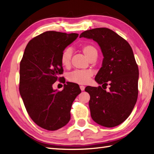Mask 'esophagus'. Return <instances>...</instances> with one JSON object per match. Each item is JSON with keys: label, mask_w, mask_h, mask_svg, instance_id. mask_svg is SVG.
Segmentation results:
<instances>
[{"label": "esophagus", "mask_w": 154, "mask_h": 154, "mask_svg": "<svg viewBox=\"0 0 154 154\" xmlns=\"http://www.w3.org/2000/svg\"><path fill=\"white\" fill-rule=\"evenodd\" d=\"M80 88H81V90L82 91H83L85 90V86H83V85H81V86H80Z\"/></svg>", "instance_id": "esophagus-1"}]
</instances>
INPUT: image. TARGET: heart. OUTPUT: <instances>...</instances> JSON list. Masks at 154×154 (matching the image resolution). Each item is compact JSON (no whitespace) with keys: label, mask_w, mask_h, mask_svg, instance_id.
Wrapping results in <instances>:
<instances>
[{"label":"heart","mask_w":154,"mask_h":154,"mask_svg":"<svg viewBox=\"0 0 154 154\" xmlns=\"http://www.w3.org/2000/svg\"><path fill=\"white\" fill-rule=\"evenodd\" d=\"M81 51L88 60L93 57H97V49L92 45L87 44L83 45L81 48ZM71 56H72V52L71 49L67 48L63 51L60 57V60L63 67H67L70 66ZM92 75V72L90 70H75L69 73L67 78L69 81L73 83L86 84L88 83Z\"/></svg>","instance_id":"obj_1"}]
</instances>
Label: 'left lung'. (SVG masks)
Wrapping results in <instances>:
<instances>
[{"instance_id":"left-lung-1","label":"left lung","mask_w":154,"mask_h":154,"mask_svg":"<svg viewBox=\"0 0 154 154\" xmlns=\"http://www.w3.org/2000/svg\"><path fill=\"white\" fill-rule=\"evenodd\" d=\"M79 37L92 39L100 46L103 59L95 81L102 87L110 85L108 92L100 86L85 88L91 96L92 119L103 127H116L127 119L137 101L139 72L133 50L126 40L108 28L85 31Z\"/></svg>"}]
</instances>
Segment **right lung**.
Masks as SVG:
<instances>
[{
    "mask_svg": "<svg viewBox=\"0 0 154 154\" xmlns=\"http://www.w3.org/2000/svg\"><path fill=\"white\" fill-rule=\"evenodd\" d=\"M78 35L46 31L28 42L21 60V98L31 119L48 131L58 130L67 124L72 103L81 92L77 84L70 82L63 85L62 91L52 88L57 80L65 79L60 77L63 71L60 57Z\"/></svg>",
    "mask_w": 154,
    "mask_h": 154,
    "instance_id": "add662e5",
    "label": "right lung"
}]
</instances>
